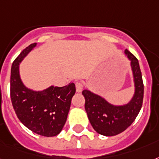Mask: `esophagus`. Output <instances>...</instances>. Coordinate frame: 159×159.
I'll list each match as a JSON object with an SVG mask.
<instances>
[{"label": "esophagus", "mask_w": 159, "mask_h": 159, "mask_svg": "<svg viewBox=\"0 0 159 159\" xmlns=\"http://www.w3.org/2000/svg\"><path fill=\"white\" fill-rule=\"evenodd\" d=\"M75 86H76V90H77V93H81L83 89V86L81 82H77L75 83Z\"/></svg>", "instance_id": "34e87169"}]
</instances>
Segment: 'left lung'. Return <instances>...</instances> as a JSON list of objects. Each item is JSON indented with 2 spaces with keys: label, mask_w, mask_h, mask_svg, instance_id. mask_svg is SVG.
I'll list each match as a JSON object with an SVG mask.
<instances>
[{
  "label": "left lung",
  "mask_w": 159,
  "mask_h": 159,
  "mask_svg": "<svg viewBox=\"0 0 159 159\" xmlns=\"http://www.w3.org/2000/svg\"><path fill=\"white\" fill-rule=\"evenodd\" d=\"M124 53L130 61L134 84L133 95L127 103L114 105L88 88L82 91L85 110L91 125L103 136H115L125 131L133 123L143 105V83L139 61L127 49Z\"/></svg>",
  "instance_id": "8db88e82"
}]
</instances>
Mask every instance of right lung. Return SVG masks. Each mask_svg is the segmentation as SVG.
Segmentation results:
<instances>
[{
    "mask_svg": "<svg viewBox=\"0 0 159 159\" xmlns=\"http://www.w3.org/2000/svg\"><path fill=\"white\" fill-rule=\"evenodd\" d=\"M36 47V43L28 46L12 63L11 98L22 124L38 135L54 137L65 125L76 87L71 82L61 88L52 85L41 91L27 88L20 78V64Z\"/></svg>",
    "mask_w": 159,
    "mask_h": 159,
    "instance_id": "1",
    "label": "right lung"
}]
</instances>
